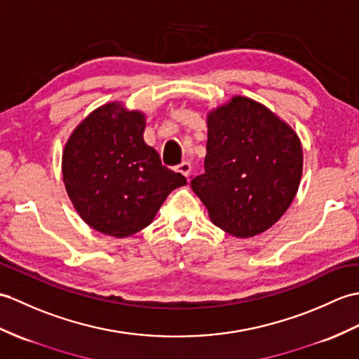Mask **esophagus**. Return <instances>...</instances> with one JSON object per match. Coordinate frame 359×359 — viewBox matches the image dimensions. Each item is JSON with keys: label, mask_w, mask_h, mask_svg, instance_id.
<instances>
[{"label": "esophagus", "mask_w": 359, "mask_h": 359, "mask_svg": "<svg viewBox=\"0 0 359 359\" xmlns=\"http://www.w3.org/2000/svg\"><path fill=\"white\" fill-rule=\"evenodd\" d=\"M176 170L180 174H183V176H185L187 179H189V174H191V165H189V162H182Z\"/></svg>", "instance_id": "obj_1"}]
</instances>
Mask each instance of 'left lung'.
<instances>
[{
	"mask_svg": "<svg viewBox=\"0 0 359 359\" xmlns=\"http://www.w3.org/2000/svg\"><path fill=\"white\" fill-rule=\"evenodd\" d=\"M205 172L191 180L211 222L249 238L277 223L303 174L295 130L268 107L236 95L206 113Z\"/></svg>",
	"mask_w": 359,
	"mask_h": 359,
	"instance_id": "left-lung-1",
	"label": "left lung"
}]
</instances>
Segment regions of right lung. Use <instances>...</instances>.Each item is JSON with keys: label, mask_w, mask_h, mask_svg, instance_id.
I'll return each mask as SVG.
<instances>
[{"label": "right lung", "mask_w": 359, "mask_h": 359, "mask_svg": "<svg viewBox=\"0 0 359 359\" xmlns=\"http://www.w3.org/2000/svg\"><path fill=\"white\" fill-rule=\"evenodd\" d=\"M147 116L113 101L82 119L62 151L69 198L90 228L116 238L147 228L172 189L187 185L145 144Z\"/></svg>", "instance_id": "add662e5"}]
</instances>
